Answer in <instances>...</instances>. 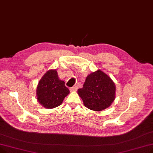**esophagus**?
I'll return each instance as SVG.
<instances>
[{
	"mask_svg": "<svg viewBox=\"0 0 153 153\" xmlns=\"http://www.w3.org/2000/svg\"><path fill=\"white\" fill-rule=\"evenodd\" d=\"M69 90H70V91H71V92H72V91H77V87H76V86H75V87L70 88H69Z\"/></svg>",
	"mask_w": 153,
	"mask_h": 153,
	"instance_id": "1",
	"label": "esophagus"
}]
</instances>
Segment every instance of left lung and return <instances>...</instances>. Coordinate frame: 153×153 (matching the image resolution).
Returning <instances> with one entry per match:
<instances>
[{"label": "left lung", "mask_w": 153, "mask_h": 153, "mask_svg": "<svg viewBox=\"0 0 153 153\" xmlns=\"http://www.w3.org/2000/svg\"><path fill=\"white\" fill-rule=\"evenodd\" d=\"M77 92L86 108L101 111L114 101L116 87L107 74L98 70L86 77L83 88L79 89Z\"/></svg>", "instance_id": "left-lung-1"}]
</instances>
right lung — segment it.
Returning a JSON list of instances; mask_svg holds the SVG:
<instances>
[{"instance_id": "right-lung-1", "label": "right lung", "mask_w": 153, "mask_h": 153, "mask_svg": "<svg viewBox=\"0 0 153 153\" xmlns=\"http://www.w3.org/2000/svg\"><path fill=\"white\" fill-rule=\"evenodd\" d=\"M69 93L65 82L58 77L56 70H49L40 80L37 88V99L45 108L60 105Z\"/></svg>"}]
</instances>
